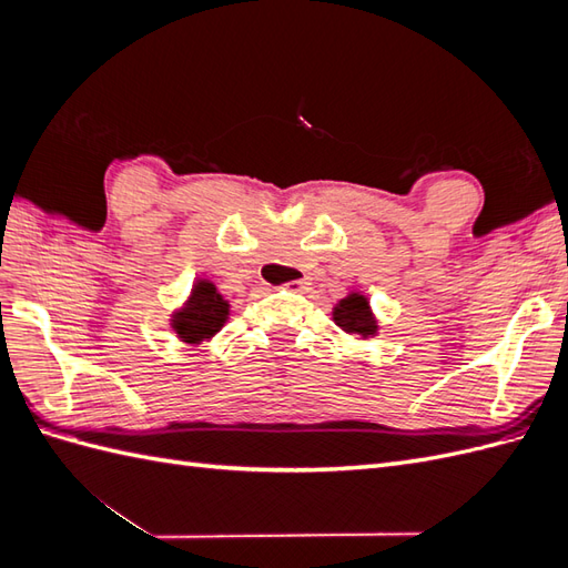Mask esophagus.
I'll return each instance as SVG.
<instances>
[{
  "label": "esophagus",
  "mask_w": 568,
  "mask_h": 568,
  "mask_svg": "<svg viewBox=\"0 0 568 568\" xmlns=\"http://www.w3.org/2000/svg\"><path fill=\"white\" fill-rule=\"evenodd\" d=\"M307 286H311V277H301V280H294V282H286L284 284L286 291H303Z\"/></svg>",
  "instance_id": "34e87169"
}]
</instances>
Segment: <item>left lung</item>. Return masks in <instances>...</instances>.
Instances as JSON below:
<instances>
[{"instance_id":"obj_1","label":"left lung","mask_w":568,"mask_h":568,"mask_svg":"<svg viewBox=\"0 0 568 568\" xmlns=\"http://www.w3.org/2000/svg\"><path fill=\"white\" fill-rule=\"evenodd\" d=\"M332 317L341 329L351 336H359L367 341L379 334V320L372 313V305L363 291H351L346 298H341L334 305Z\"/></svg>"}]
</instances>
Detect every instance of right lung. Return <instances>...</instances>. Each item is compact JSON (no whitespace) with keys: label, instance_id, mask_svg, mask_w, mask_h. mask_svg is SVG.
Instances as JSON below:
<instances>
[{"label":"right lung","instance_id":"obj_1","mask_svg":"<svg viewBox=\"0 0 568 568\" xmlns=\"http://www.w3.org/2000/svg\"><path fill=\"white\" fill-rule=\"evenodd\" d=\"M230 313V301H225L217 286L211 280H199L186 301L170 315V329L186 346H199L227 324Z\"/></svg>","mask_w":568,"mask_h":568}]
</instances>
